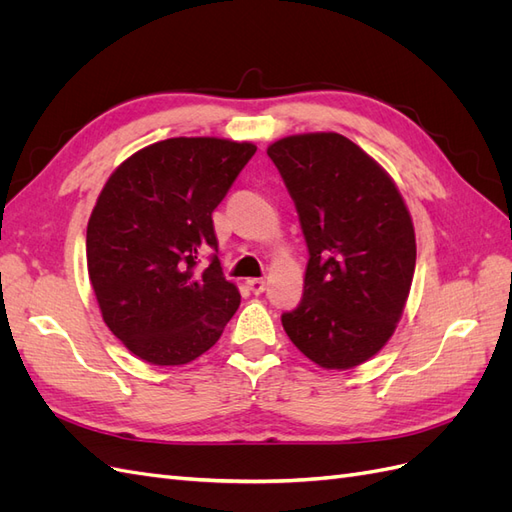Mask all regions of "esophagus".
<instances>
[{"instance_id":"34e87169","label":"esophagus","mask_w":512,"mask_h":512,"mask_svg":"<svg viewBox=\"0 0 512 512\" xmlns=\"http://www.w3.org/2000/svg\"><path fill=\"white\" fill-rule=\"evenodd\" d=\"M247 284V288H250L254 294H260V292H265V288H267V284H265V280H258V277H250V280L245 282Z\"/></svg>"}]
</instances>
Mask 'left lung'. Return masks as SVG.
<instances>
[{
	"label": "left lung",
	"mask_w": 512,
	"mask_h": 512,
	"mask_svg": "<svg viewBox=\"0 0 512 512\" xmlns=\"http://www.w3.org/2000/svg\"><path fill=\"white\" fill-rule=\"evenodd\" d=\"M267 153L309 250L284 331L316 365L352 369L386 346L404 314L416 265L410 211L391 175L342 134L284 136Z\"/></svg>",
	"instance_id": "1"
}]
</instances>
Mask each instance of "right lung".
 Wrapping results in <instances>:
<instances>
[{
	"label": "right lung",
	"mask_w": 512,
	"mask_h": 512,
	"mask_svg": "<svg viewBox=\"0 0 512 512\" xmlns=\"http://www.w3.org/2000/svg\"><path fill=\"white\" fill-rule=\"evenodd\" d=\"M254 143L177 136L138 149L108 177L87 224V271L102 320L151 365H185L218 342L241 303L218 256L213 209Z\"/></svg>",
	"instance_id": "1"
}]
</instances>
